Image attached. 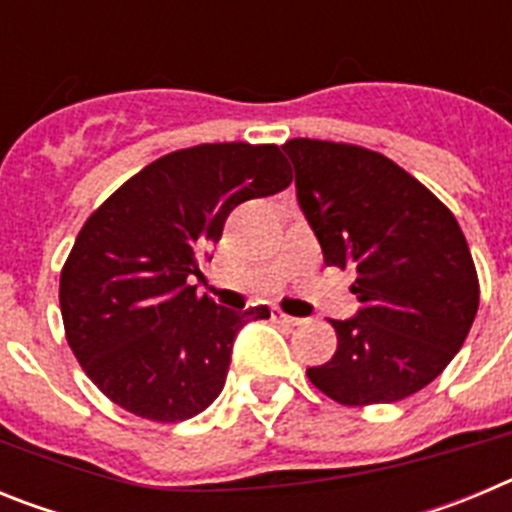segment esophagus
Listing matches in <instances>:
<instances>
[{"label": "esophagus", "instance_id": "1", "mask_svg": "<svg viewBox=\"0 0 512 512\" xmlns=\"http://www.w3.org/2000/svg\"><path fill=\"white\" fill-rule=\"evenodd\" d=\"M274 320H277V323H284V325H292V328H295V325H302V318H292V315H287V312H282V310L274 312Z\"/></svg>", "mask_w": 512, "mask_h": 512}]
</instances>
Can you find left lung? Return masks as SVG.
Masks as SVG:
<instances>
[{"mask_svg":"<svg viewBox=\"0 0 512 512\" xmlns=\"http://www.w3.org/2000/svg\"><path fill=\"white\" fill-rule=\"evenodd\" d=\"M297 202L328 266L354 269L361 302L330 320L338 348L307 377L341 405H384L423 390L449 366L479 307V282L456 217L377 151L295 138Z\"/></svg>","mask_w":512,"mask_h":512,"instance_id":"1","label":"left lung"}]
</instances>
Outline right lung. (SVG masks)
<instances>
[{
    "mask_svg": "<svg viewBox=\"0 0 512 512\" xmlns=\"http://www.w3.org/2000/svg\"><path fill=\"white\" fill-rule=\"evenodd\" d=\"M292 182L279 146L202 143L148 164L89 215L61 271L66 341L102 395L138 418L179 423L223 392L235 312L187 282L230 212Z\"/></svg>",
    "mask_w": 512,
    "mask_h": 512,
    "instance_id": "1",
    "label": "right lung"
}]
</instances>
